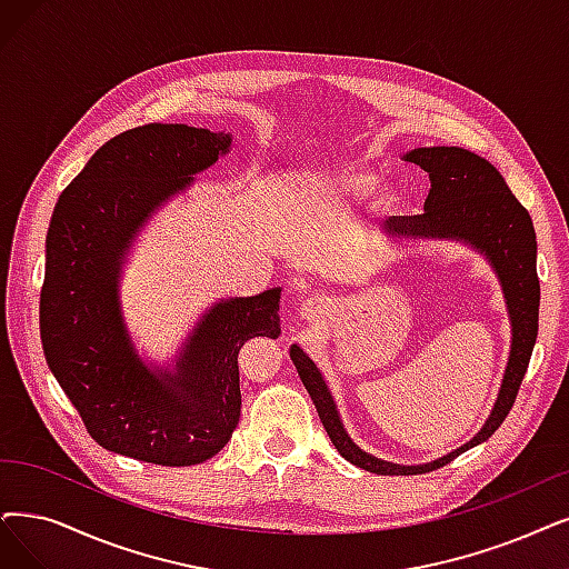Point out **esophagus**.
I'll return each instance as SVG.
<instances>
[{
    "label": "esophagus",
    "instance_id": "obj_1",
    "mask_svg": "<svg viewBox=\"0 0 569 569\" xmlns=\"http://www.w3.org/2000/svg\"><path fill=\"white\" fill-rule=\"evenodd\" d=\"M303 317H308V320H320L322 315H327L331 310V301L325 299V297H312L303 303Z\"/></svg>",
    "mask_w": 569,
    "mask_h": 569
}]
</instances>
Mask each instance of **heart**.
<instances>
[{
  "instance_id": "b5f03b06",
  "label": "heart",
  "mask_w": 569,
  "mask_h": 569,
  "mask_svg": "<svg viewBox=\"0 0 569 569\" xmlns=\"http://www.w3.org/2000/svg\"><path fill=\"white\" fill-rule=\"evenodd\" d=\"M350 184L357 187V189H363V187H371L373 184V177L371 174H355L350 179Z\"/></svg>"
}]
</instances>
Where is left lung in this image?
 <instances>
[{"label":"left lung","mask_w":569,"mask_h":569,"mask_svg":"<svg viewBox=\"0 0 569 569\" xmlns=\"http://www.w3.org/2000/svg\"><path fill=\"white\" fill-rule=\"evenodd\" d=\"M403 161L420 166L429 174L431 189L425 200V212L416 217H392L382 221L380 231L390 238L460 240L486 254L492 270L497 272L507 299L511 320V352L499 397L479 435L462 448L448 452V456L435 462L403 467L378 460L355 446V441L346 435L343 422L338 418L333 397L322 373L317 371L315 361L299 346H291V361L297 363V371L336 450L348 462L382 476H411L435 471L456 460L460 452L492 437L495 429L505 422L516 401L522 376L528 371L539 329L535 226L528 210L509 191L505 177L486 158L460 147H420L408 151Z\"/></svg>","instance_id":"1"}]
</instances>
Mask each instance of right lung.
I'll return each mask as SVG.
<instances>
[{
	"label": "right lung",
	"instance_id": "1",
	"mask_svg": "<svg viewBox=\"0 0 569 569\" xmlns=\"http://www.w3.org/2000/svg\"><path fill=\"white\" fill-rule=\"evenodd\" d=\"M229 132L149 123L102 144L67 187L47 233L39 329L47 363L102 448L163 467L200 465L240 420L238 355L280 336V287L214 303L174 371L134 352L119 303L128 247L156 208L231 147Z\"/></svg>",
	"mask_w": 569,
	"mask_h": 569
}]
</instances>
